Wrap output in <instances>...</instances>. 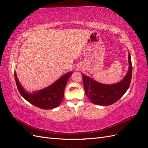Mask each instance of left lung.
I'll list each match as a JSON object with an SVG mask.
<instances>
[{"label": "left lung", "mask_w": 148, "mask_h": 148, "mask_svg": "<svg viewBox=\"0 0 148 148\" xmlns=\"http://www.w3.org/2000/svg\"><path fill=\"white\" fill-rule=\"evenodd\" d=\"M128 63L127 73L122 81L115 84L100 83L82 73L85 94L91 102L99 106H109L117 102L123 96L130 86L132 77V64L130 53Z\"/></svg>", "instance_id": "8db88e82"}]
</instances>
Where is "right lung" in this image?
<instances>
[{
    "instance_id": "add662e5",
    "label": "right lung",
    "mask_w": 148,
    "mask_h": 148,
    "mask_svg": "<svg viewBox=\"0 0 148 148\" xmlns=\"http://www.w3.org/2000/svg\"><path fill=\"white\" fill-rule=\"evenodd\" d=\"M72 72L67 73L50 86L41 90L29 93L21 86L15 71L16 86L21 96L31 104L42 109H52L58 107L64 96V90L67 81Z\"/></svg>"
}]
</instances>
